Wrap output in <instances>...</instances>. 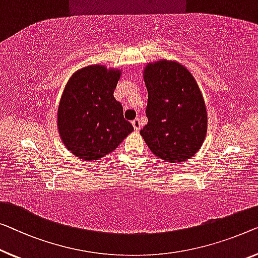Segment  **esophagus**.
Masks as SVG:
<instances>
[{
    "mask_svg": "<svg viewBox=\"0 0 258 258\" xmlns=\"http://www.w3.org/2000/svg\"><path fill=\"white\" fill-rule=\"evenodd\" d=\"M132 125H133L134 130H136V131H139V130H140V127H141V122H140V119H138V118L134 119V120L132 121Z\"/></svg>",
    "mask_w": 258,
    "mask_h": 258,
    "instance_id": "esophagus-1",
    "label": "esophagus"
}]
</instances>
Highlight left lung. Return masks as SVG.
<instances>
[{"mask_svg":"<svg viewBox=\"0 0 258 258\" xmlns=\"http://www.w3.org/2000/svg\"><path fill=\"white\" fill-rule=\"evenodd\" d=\"M144 79L148 122L141 137L154 155L167 162L189 160L207 132L205 102L195 78L183 64L163 59L146 64Z\"/></svg>","mask_w":258,"mask_h":258,"instance_id":"obj_1","label":"left lung"}]
</instances>
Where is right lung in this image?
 <instances>
[{
  "label": "right lung",
  "instance_id": "obj_1",
  "mask_svg": "<svg viewBox=\"0 0 258 258\" xmlns=\"http://www.w3.org/2000/svg\"><path fill=\"white\" fill-rule=\"evenodd\" d=\"M120 69L91 64L71 76L57 107L60 138L69 152L84 161L103 159L133 131L113 97Z\"/></svg>",
  "mask_w": 258,
  "mask_h": 258
}]
</instances>
